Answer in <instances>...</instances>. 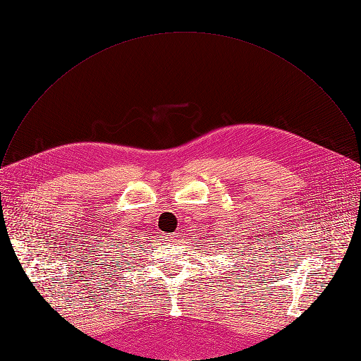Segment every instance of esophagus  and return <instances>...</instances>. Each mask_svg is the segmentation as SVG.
<instances>
[{
  "mask_svg": "<svg viewBox=\"0 0 361 361\" xmlns=\"http://www.w3.org/2000/svg\"><path fill=\"white\" fill-rule=\"evenodd\" d=\"M176 238H177L176 235H171V236H170V239H168V241H170V243H176V241H177Z\"/></svg>",
  "mask_w": 361,
  "mask_h": 361,
  "instance_id": "esophagus-1",
  "label": "esophagus"
}]
</instances>
